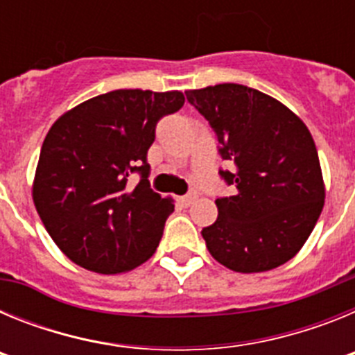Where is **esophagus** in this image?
Returning a JSON list of instances; mask_svg holds the SVG:
<instances>
[{"label":"esophagus","mask_w":355,"mask_h":355,"mask_svg":"<svg viewBox=\"0 0 355 355\" xmlns=\"http://www.w3.org/2000/svg\"><path fill=\"white\" fill-rule=\"evenodd\" d=\"M196 199H197V192H196V190H190V192H188L187 196L181 197L180 200H181V205H183V206H190Z\"/></svg>","instance_id":"esophagus-1"}]
</instances>
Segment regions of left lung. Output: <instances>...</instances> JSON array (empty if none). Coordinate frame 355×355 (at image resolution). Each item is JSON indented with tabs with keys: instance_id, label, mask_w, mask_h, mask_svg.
Instances as JSON below:
<instances>
[{
	"instance_id": "obj_1",
	"label": "left lung",
	"mask_w": 355,
	"mask_h": 355,
	"mask_svg": "<svg viewBox=\"0 0 355 355\" xmlns=\"http://www.w3.org/2000/svg\"><path fill=\"white\" fill-rule=\"evenodd\" d=\"M187 99L209 122L218 168L233 196L216 197L218 216L200 231L209 254L241 274L290 261L311 234L325 188L318 153L302 121L256 89L220 83L188 90Z\"/></svg>"
}]
</instances>
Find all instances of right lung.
Listing matches in <instances>:
<instances>
[{
	"label": "right lung",
	"instance_id": "right-lung-1",
	"mask_svg": "<svg viewBox=\"0 0 355 355\" xmlns=\"http://www.w3.org/2000/svg\"><path fill=\"white\" fill-rule=\"evenodd\" d=\"M184 96L121 89L62 115L40 149L33 202L58 249L97 274H119L155 254L174 205L149 187L156 124ZM131 173L141 181L128 185Z\"/></svg>",
	"mask_w": 355,
	"mask_h": 355
}]
</instances>
